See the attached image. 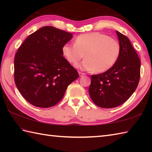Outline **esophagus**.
<instances>
[{"mask_svg": "<svg viewBox=\"0 0 152 152\" xmlns=\"http://www.w3.org/2000/svg\"><path fill=\"white\" fill-rule=\"evenodd\" d=\"M78 73H79V75H80V76H84V75H85V73H83V72H79Z\"/></svg>", "mask_w": 152, "mask_h": 152, "instance_id": "obj_1", "label": "esophagus"}]
</instances>
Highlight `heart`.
I'll return each instance as SVG.
<instances>
[{
  "mask_svg": "<svg viewBox=\"0 0 152 152\" xmlns=\"http://www.w3.org/2000/svg\"><path fill=\"white\" fill-rule=\"evenodd\" d=\"M119 42L108 35L99 32L80 34L74 44L66 43L62 48V53L69 62L76 64L86 59L78 66L86 70L103 72L109 70L117 61L120 54Z\"/></svg>",
  "mask_w": 152,
  "mask_h": 152,
  "instance_id": "b5f03b06",
  "label": "heart"
}]
</instances>
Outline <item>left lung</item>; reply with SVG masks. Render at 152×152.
<instances>
[{"mask_svg": "<svg viewBox=\"0 0 152 152\" xmlns=\"http://www.w3.org/2000/svg\"><path fill=\"white\" fill-rule=\"evenodd\" d=\"M121 46L114 66L106 72L91 76L89 93L93 102L103 108L124 103L136 90L140 76V60L129 38L116 31Z\"/></svg>", "mask_w": 152, "mask_h": 152, "instance_id": "1", "label": "left lung"}]
</instances>
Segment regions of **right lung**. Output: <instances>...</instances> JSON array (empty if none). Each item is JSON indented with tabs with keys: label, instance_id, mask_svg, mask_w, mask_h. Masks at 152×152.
<instances>
[{
	"label": "right lung",
	"instance_id": "1",
	"mask_svg": "<svg viewBox=\"0 0 152 152\" xmlns=\"http://www.w3.org/2000/svg\"><path fill=\"white\" fill-rule=\"evenodd\" d=\"M72 34L51 26L40 28L22 43L14 59V81L24 99L40 108L56 105L78 72L63 56Z\"/></svg>",
	"mask_w": 152,
	"mask_h": 152
}]
</instances>
